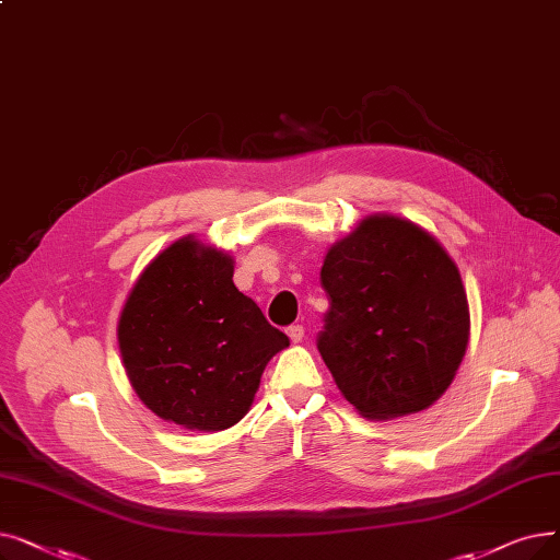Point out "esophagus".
<instances>
[{
  "mask_svg": "<svg viewBox=\"0 0 560 560\" xmlns=\"http://www.w3.org/2000/svg\"><path fill=\"white\" fill-rule=\"evenodd\" d=\"M285 334H288V338L293 340V343H302V338H304V327L302 325H293V327H288L285 329Z\"/></svg>",
  "mask_w": 560,
  "mask_h": 560,
  "instance_id": "obj_1",
  "label": "esophagus"
}]
</instances>
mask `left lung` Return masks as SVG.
<instances>
[{
	"label": "left lung",
	"mask_w": 560,
	"mask_h": 560,
	"mask_svg": "<svg viewBox=\"0 0 560 560\" xmlns=\"http://www.w3.org/2000/svg\"><path fill=\"white\" fill-rule=\"evenodd\" d=\"M329 295L318 350L363 419L428 409L469 343V304L453 258L425 229L371 214L338 240L320 270Z\"/></svg>",
	"instance_id": "1"
}]
</instances>
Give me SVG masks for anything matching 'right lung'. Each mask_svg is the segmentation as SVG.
<instances>
[{"label":"right lung","mask_w":560,"mask_h":560,"mask_svg":"<svg viewBox=\"0 0 560 560\" xmlns=\"http://www.w3.org/2000/svg\"><path fill=\"white\" fill-rule=\"evenodd\" d=\"M290 346L233 283V256L194 235L141 272L118 318V350L139 400L187 430L217 432L247 415L260 375Z\"/></svg>","instance_id":"1"}]
</instances>
